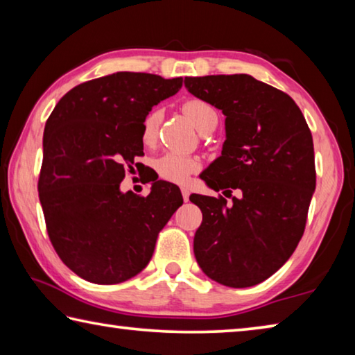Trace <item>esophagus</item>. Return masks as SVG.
Returning <instances> with one entry per match:
<instances>
[{
    "mask_svg": "<svg viewBox=\"0 0 355 355\" xmlns=\"http://www.w3.org/2000/svg\"><path fill=\"white\" fill-rule=\"evenodd\" d=\"M182 196H183V200H184V202L189 200V189L184 188V186L182 188Z\"/></svg>",
    "mask_w": 355,
    "mask_h": 355,
    "instance_id": "1",
    "label": "esophagus"
}]
</instances>
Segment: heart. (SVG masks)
I'll list each match as a JSON object with an SVG mask.
<instances>
[{"label": "heart", "mask_w": 355, "mask_h": 355, "mask_svg": "<svg viewBox=\"0 0 355 355\" xmlns=\"http://www.w3.org/2000/svg\"><path fill=\"white\" fill-rule=\"evenodd\" d=\"M182 111L191 123L205 133L209 128L216 127L218 122V112L214 107L200 98H189L182 105ZM161 123V111L152 110L142 120L141 125V141L144 146H153L158 137V128ZM155 169L158 175L172 183H183L188 180L191 173L200 169V159L192 155H180V153H166L159 156L155 163Z\"/></svg>", "instance_id": "obj_1"}]
</instances>
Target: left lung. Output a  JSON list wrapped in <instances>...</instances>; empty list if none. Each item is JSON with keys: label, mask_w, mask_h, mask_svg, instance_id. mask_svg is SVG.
I'll use <instances>...</instances> for the list:
<instances>
[{"label": "left lung", "mask_w": 355, "mask_h": 355, "mask_svg": "<svg viewBox=\"0 0 355 355\" xmlns=\"http://www.w3.org/2000/svg\"><path fill=\"white\" fill-rule=\"evenodd\" d=\"M184 87L222 110L227 139L202 173L230 194H192L202 211L196 260L209 279L245 288L284 266L304 235L316 186L313 137L290 95L249 75L186 76Z\"/></svg>", "instance_id": "8db88e82"}]
</instances>
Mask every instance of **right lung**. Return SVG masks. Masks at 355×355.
<instances>
[{"mask_svg":"<svg viewBox=\"0 0 355 355\" xmlns=\"http://www.w3.org/2000/svg\"><path fill=\"white\" fill-rule=\"evenodd\" d=\"M182 84L183 78L117 71L78 84L48 117L39 199L53 248L81 279L116 285L139 274L182 207L180 189L161 180L146 197L120 191L144 155V117Z\"/></svg>","mask_w":355,"mask_h":355,"instance_id":"add662e5","label":"right lung"}]
</instances>
